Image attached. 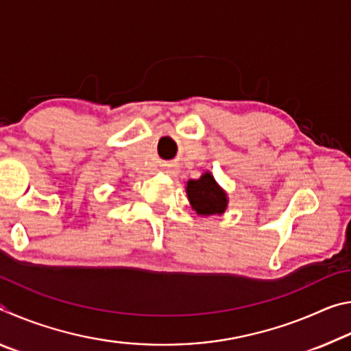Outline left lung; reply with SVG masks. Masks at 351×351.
Masks as SVG:
<instances>
[{"label":"left lung","instance_id":"left-lung-1","mask_svg":"<svg viewBox=\"0 0 351 351\" xmlns=\"http://www.w3.org/2000/svg\"><path fill=\"white\" fill-rule=\"evenodd\" d=\"M186 192L192 209L197 210L198 215H221L228 207V195L218 186L210 171H206L199 180H189Z\"/></svg>","mask_w":351,"mask_h":351}]
</instances>
